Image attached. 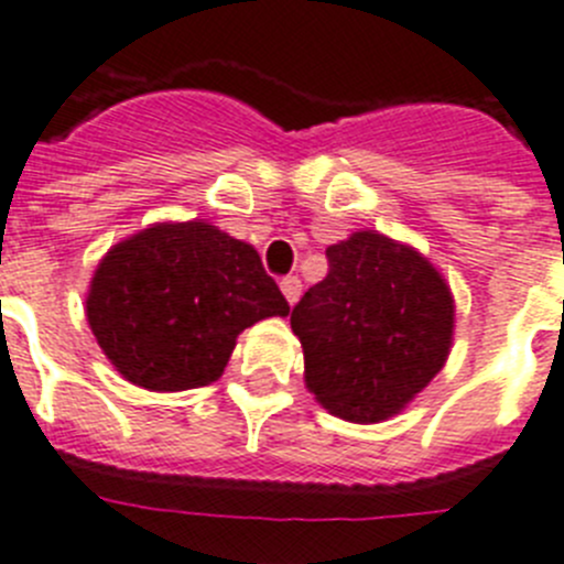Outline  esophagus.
I'll list each match as a JSON object with an SVG mask.
<instances>
[{"mask_svg":"<svg viewBox=\"0 0 564 564\" xmlns=\"http://www.w3.org/2000/svg\"><path fill=\"white\" fill-rule=\"evenodd\" d=\"M301 289H303V283H301V278H297V275L283 278L281 292H283V297L289 301V306H294V303H297V297H301Z\"/></svg>","mask_w":564,"mask_h":564,"instance_id":"34e87169","label":"esophagus"}]
</instances>
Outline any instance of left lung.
<instances>
[{"label": "left lung", "mask_w": 564, "mask_h": 564, "mask_svg": "<svg viewBox=\"0 0 564 564\" xmlns=\"http://www.w3.org/2000/svg\"><path fill=\"white\" fill-rule=\"evenodd\" d=\"M326 258L328 275L292 308L306 388L339 419L382 421L444 368L453 294L430 261L379 232H354Z\"/></svg>", "instance_id": "left-lung-1"}]
</instances>
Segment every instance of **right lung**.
Returning a JSON list of instances; mask_svg holds the SVG:
<instances>
[{
    "instance_id": "obj_1",
    "label": "right lung",
    "mask_w": 564,
    "mask_h": 564,
    "mask_svg": "<svg viewBox=\"0 0 564 564\" xmlns=\"http://www.w3.org/2000/svg\"><path fill=\"white\" fill-rule=\"evenodd\" d=\"M289 303L250 245L205 221L154 225L111 247L86 317L129 382L187 390L221 377L236 337Z\"/></svg>"
}]
</instances>
